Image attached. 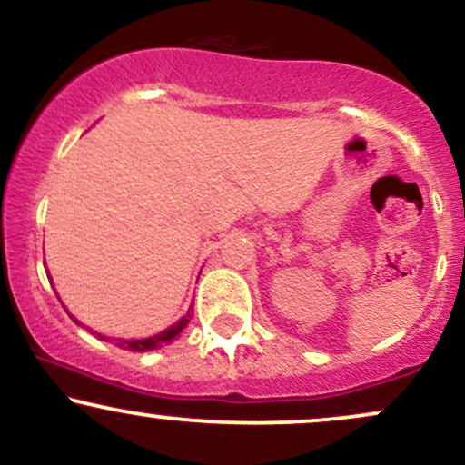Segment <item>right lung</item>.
Returning <instances> with one entry per match:
<instances>
[{"label":"right lung","instance_id":"right-lung-1","mask_svg":"<svg viewBox=\"0 0 465 465\" xmlns=\"http://www.w3.org/2000/svg\"><path fill=\"white\" fill-rule=\"evenodd\" d=\"M190 317V314H188ZM78 323V322H76ZM185 325H188V319H181V322L177 323V325H173V328H168L165 330V332H162V334H157V336H153V339H143V341H120V345L122 348H126V350H137V351H148V350H154V348H159V345H163V343H170V341L174 339V336H177L181 330L185 328Z\"/></svg>","mask_w":465,"mask_h":465}]
</instances>
